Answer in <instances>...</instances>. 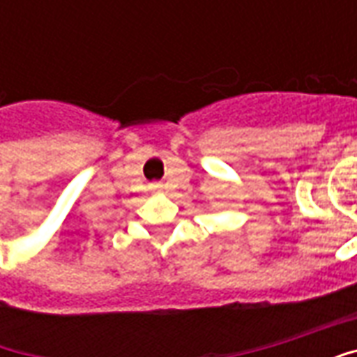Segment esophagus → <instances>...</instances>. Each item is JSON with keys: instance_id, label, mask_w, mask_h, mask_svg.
<instances>
[{"instance_id": "1", "label": "esophagus", "mask_w": 357, "mask_h": 357, "mask_svg": "<svg viewBox=\"0 0 357 357\" xmlns=\"http://www.w3.org/2000/svg\"><path fill=\"white\" fill-rule=\"evenodd\" d=\"M151 189H153V191H162V185H160V183H155Z\"/></svg>"}]
</instances>
